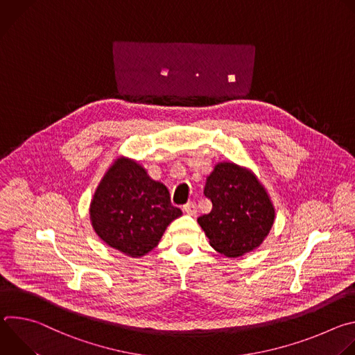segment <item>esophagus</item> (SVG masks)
Here are the masks:
<instances>
[{
    "mask_svg": "<svg viewBox=\"0 0 355 355\" xmlns=\"http://www.w3.org/2000/svg\"><path fill=\"white\" fill-rule=\"evenodd\" d=\"M182 209L189 216H195L196 215V204H195V202H188V204L184 205Z\"/></svg>",
    "mask_w": 355,
    "mask_h": 355,
    "instance_id": "obj_1",
    "label": "esophagus"
}]
</instances>
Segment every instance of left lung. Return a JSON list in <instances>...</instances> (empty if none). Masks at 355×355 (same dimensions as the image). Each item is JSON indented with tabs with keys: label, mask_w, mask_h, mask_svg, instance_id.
Listing matches in <instances>:
<instances>
[{
	"label": "left lung",
	"mask_w": 355,
	"mask_h": 355,
	"mask_svg": "<svg viewBox=\"0 0 355 355\" xmlns=\"http://www.w3.org/2000/svg\"><path fill=\"white\" fill-rule=\"evenodd\" d=\"M212 211L198 218L209 244L226 257H240L257 248L268 236L275 209L250 170L234 163H219L207 178L204 189Z\"/></svg>",
	"instance_id": "left-lung-1"
}]
</instances>
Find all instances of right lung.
<instances>
[{
    "label": "right lung",
    "instance_id": "1",
    "mask_svg": "<svg viewBox=\"0 0 355 355\" xmlns=\"http://www.w3.org/2000/svg\"><path fill=\"white\" fill-rule=\"evenodd\" d=\"M167 187L151 180L135 160L119 157L95 189L89 219L95 233L129 257L153 250L167 226L181 216Z\"/></svg>",
    "mask_w": 355,
    "mask_h": 355
}]
</instances>
